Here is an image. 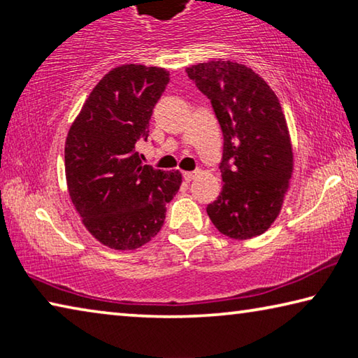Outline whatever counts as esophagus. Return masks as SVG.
<instances>
[{"label": "esophagus", "mask_w": 358, "mask_h": 358, "mask_svg": "<svg viewBox=\"0 0 358 358\" xmlns=\"http://www.w3.org/2000/svg\"><path fill=\"white\" fill-rule=\"evenodd\" d=\"M196 175H197V172H183V178L186 181H191V180H194V177H196Z\"/></svg>", "instance_id": "34e87169"}]
</instances>
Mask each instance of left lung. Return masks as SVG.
<instances>
[{"mask_svg": "<svg viewBox=\"0 0 358 358\" xmlns=\"http://www.w3.org/2000/svg\"><path fill=\"white\" fill-rule=\"evenodd\" d=\"M220 121L222 189L207 207L221 234L248 240L278 217L294 171L292 143L280 101L251 68L208 62L186 68Z\"/></svg>", "mask_w": 358, "mask_h": 358, "instance_id": "8db88e82", "label": "left lung"}]
</instances>
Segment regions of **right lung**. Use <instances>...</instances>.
Instances as JSON below:
<instances>
[{
	"label": "right lung",
	"instance_id": "1",
	"mask_svg": "<svg viewBox=\"0 0 358 358\" xmlns=\"http://www.w3.org/2000/svg\"><path fill=\"white\" fill-rule=\"evenodd\" d=\"M169 80L164 68L118 66L93 88L66 137L71 201L88 232L112 250L148 243L180 189L178 171L143 166L136 151L137 141H147L151 113Z\"/></svg>",
	"mask_w": 358,
	"mask_h": 358
}]
</instances>
